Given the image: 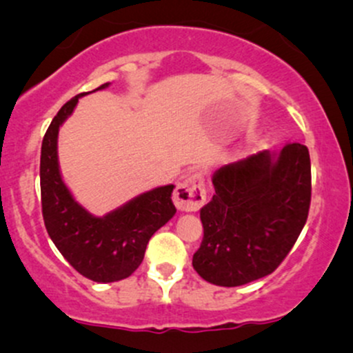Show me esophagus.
Wrapping results in <instances>:
<instances>
[{"label":"esophagus","instance_id":"esophagus-1","mask_svg":"<svg viewBox=\"0 0 353 353\" xmlns=\"http://www.w3.org/2000/svg\"><path fill=\"white\" fill-rule=\"evenodd\" d=\"M205 199H208L205 182L201 172H192L185 176L174 190V204L184 212L199 210L205 204Z\"/></svg>","mask_w":353,"mask_h":353}]
</instances>
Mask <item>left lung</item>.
<instances>
[{"mask_svg":"<svg viewBox=\"0 0 353 353\" xmlns=\"http://www.w3.org/2000/svg\"><path fill=\"white\" fill-rule=\"evenodd\" d=\"M310 181L309 149L299 143L217 169L216 194L201 209L204 237L192 257L196 272L221 287L272 274L305 225Z\"/></svg>","mask_w":353,"mask_h":353,"instance_id":"obj_1","label":"left lung"}]
</instances>
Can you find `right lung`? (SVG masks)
Masks as SVG:
<instances>
[{"label":"right lung","instance_id":"right-lung-1","mask_svg":"<svg viewBox=\"0 0 353 353\" xmlns=\"http://www.w3.org/2000/svg\"><path fill=\"white\" fill-rule=\"evenodd\" d=\"M108 86L109 83L98 89ZM84 94L88 92L74 96L59 109L43 137V219L63 257L89 281L106 283L129 277L141 265L149 239L176 214L171 199L174 185L148 190L103 217L92 216L74 201L59 172L58 132Z\"/></svg>","mask_w":353,"mask_h":353}]
</instances>
